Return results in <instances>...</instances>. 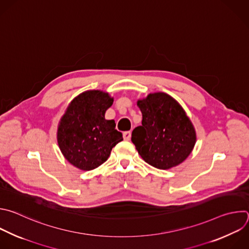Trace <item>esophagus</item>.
I'll list each match as a JSON object with an SVG mask.
<instances>
[{"label":"esophagus","mask_w":249,"mask_h":249,"mask_svg":"<svg viewBox=\"0 0 249 249\" xmlns=\"http://www.w3.org/2000/svg\"><path fill=\"white\" fill-rule=\"evenodd\" d=\"M123 135H124V140H129L130 137H131V132L130 131H124Z\"/></svg>","instance_id":"esophagus-1"}]
</instances>
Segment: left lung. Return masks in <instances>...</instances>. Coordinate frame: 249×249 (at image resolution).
<instances>
[{"label":"left lung","instance_id":"left-lung-1","mask_svg":"<svg viewBox=\"0 0 249 249\" xmlns=\"http://www.w3.org/2000/svg\"><path fill=\"white\" fill-rule=\"evenodd\" d=\"M137 106L142 124L133 129L131 141L141 158L160 170L182 163L196 142L194 126L182 107L163 92L149 94Z\"/></svg>","mask_w":249,"mask_h":249}]
</instances>
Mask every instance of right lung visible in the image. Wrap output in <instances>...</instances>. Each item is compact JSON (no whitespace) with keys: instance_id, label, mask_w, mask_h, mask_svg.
I'll return each mask as SVG.
<instances>
[{"instance_id":"1","label":"right lung","mask_w":249,"mask_h":249,"mask_svg":"<svg viewBox=\"0 0 249 249\" xmlns=\"http://www.w3.org/2000/svg\"><path fill=\"white\" fill-rule=\"evenodd\" d=\"M114 99L106 92L88 90L71 102L57 132L64 157L82 171L93 170L106 162L113 147L123 140L114 120L105 113Z\"/></svg>"}]
</instances>
